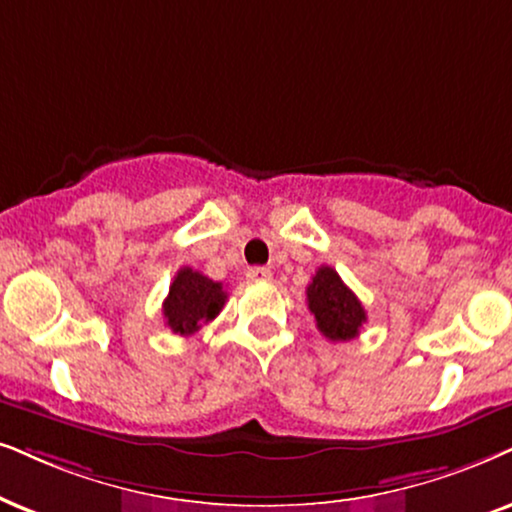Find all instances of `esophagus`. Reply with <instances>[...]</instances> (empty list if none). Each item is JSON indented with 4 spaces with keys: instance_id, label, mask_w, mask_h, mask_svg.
<instances>
[{
    "instance_id": "esophagus-1",
    "label": "esophagus",
    "mask_w": 512,
    "mask_h": 512,
    "mask_svg": "<svg viewBox=\"0 0 512 512\" xmlns=\"http://www.w3.org/2000/svg\"><path fill=\"white\" fill-rule=\"evenodd\" d=\"M248 278H250V281H269L271 269H267V267H250L248 269Z\"/></svg>"
}]
</instances>
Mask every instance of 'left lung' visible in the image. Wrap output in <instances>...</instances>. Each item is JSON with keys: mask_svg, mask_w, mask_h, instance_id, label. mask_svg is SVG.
I'll use <instances>...</instances> for the list:
<instances>
[{"mask_svg": "<svg viewBox=\"0 0 512 512\" xmlns=\"http://www.w3.org/2000/svg\"><path fill=\"white\" fill-rule=\"evenodd\" d=\"M307 307L316 328L333 342L354 340L366 323V309L333 267H319L307 286Z\"/></svg>", "mask_w": 512, "mask_h": 512, "instance_id": "left-lung-1", "label": "left lung"}]
</instances>
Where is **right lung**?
<instances>
[{
  "instance_id": "right-lung-1",
  "label": "right lung",
  "mask_w": 512,
  "mask_h": 512,
  "mask_svg": "<svg viewBox=\"0 0 512 512\" xmlns=\"http://www.w3.org/2000/svg\"><path fill=\"white\" fill-rule=\"evenodd\" d=\"M224 302L226 293L222 283L191 267H181L163 302L165 326L172 333L193 335L222 312Z\"/></svg>"
}]
</instances>
